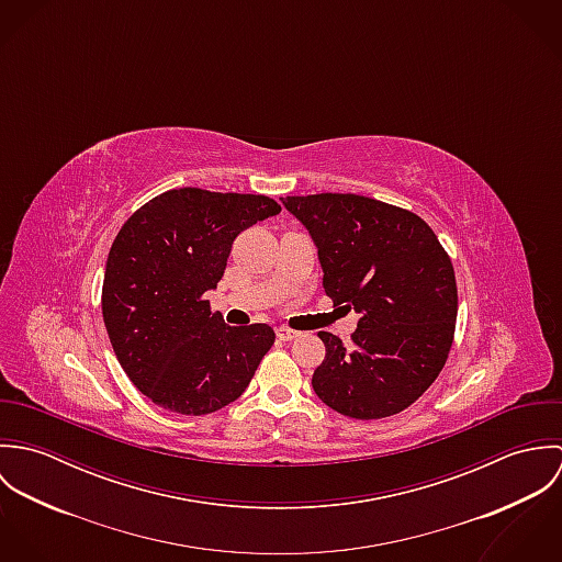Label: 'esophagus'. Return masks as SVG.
<instances>
[{"instance_id": "obj_1", "label": "esophagus", "mask_w": 562, "mask_h": 562, "mask_svg": "<svg viewBox=\"0 0 562 562\" xmlns=\"http://www.w3.org/2000/svg\"><path fill=\"white\" fill-rule=\"evenodd\" d=\"M277 337L283 339V341H292V339L299 337V330H292V328H288V326H279V328H277Z\"/></svg>"}]
</instances>
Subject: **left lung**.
I'll list each match as a JSON object with an SVG mask.
<instances>
[{
  "label": "left lung",
  "mask_w": 562,
  "mask_h": 562,
  "mask_svg": "<svg viewBox=\"0 0 562 562\" xmlns=\"http://www.w3.org/2000/svg\"><path fill=\"white\" fill-rule=\"evenodd\" d=\"M318 246L333 307L361 318L350 346L321 330L326 355L312 385L326 406L355 419L404 411L439 376L457 326L450 255L413 212L359 194L285 196Z\"/></svg>",
  "instance_id": "8db88e82"
}]
</instances>
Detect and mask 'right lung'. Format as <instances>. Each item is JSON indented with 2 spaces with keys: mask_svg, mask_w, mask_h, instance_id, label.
<instances>
[{
  "mask_svg": "<svg viewBox=\"0 0 562 562\" xmlns=\"http://www.w3.org/2000/svg\"><path fill=\"white\" fill-rule=\"evenodd\" d=\"M281 205L263 194L166 190L112 241L101 310L130 381L161 408L207 415L238 401L274 344L268 324L229 326L205 292L244 229Z\"/></svg>",
  "mask_w": 562,
  "mask_h": 562,
  "instance_id": "right-lung-1",
  "label": "right lung"
}]
</instances>
